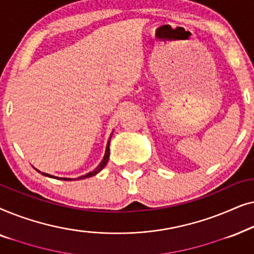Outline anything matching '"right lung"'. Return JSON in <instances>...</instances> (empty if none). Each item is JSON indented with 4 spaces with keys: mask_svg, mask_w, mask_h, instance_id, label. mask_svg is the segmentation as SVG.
I'll return each instance as SVG.
<instances>
[{
    "mask_svg": "<svg viewBox=\"0 0 254 254\" xmlns=\"http://www.w3.org/2000/svg\"><path fill=\"white\" fill-rule=\"evenodd\" d=\"M109 157H110V141L107 142V147H106V151H105V156H104V158H103V161H102V163H100V164L97 166V168L93 170V171H91V172H89V173H86L85 176H82V177H79L78 179H84V178H90V177H92V176H95V175H97V173L98 172H100L102 171V170L105 168V165L107 164V162H109ZM38 171V170H37ZM39 172V171H38ZM41 175H44V176H46V177H52V178H57V179H64V180H71L70 178H58V177H53V176H51V175H48V173H44V172H41Z\"/></svg>",
    "mask_w": 254,
    "mask_h": 254,
    "instance_id": "obj_1",
    "label": "right lung"
}]
</instances>
